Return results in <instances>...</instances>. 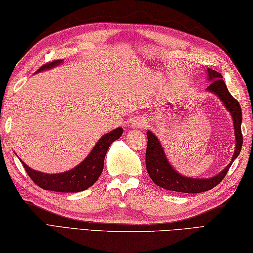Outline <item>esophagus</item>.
Instances as JSON below:
<instances>
[{"instance_id":"34e87169","label":"esophagus","mask_w":253,"mask_h":253,"mask_svg":"<svg viewBox=\"0 0 253 253\" xmlns=\"http://www.w3.org/2000/svg\"><path fill=\"white\" fill-rule=\"evenodd\" d=\"M146 126V120L144 118H136L134 119V120L132 121V126H140V127H143Z\"/></svg>"}]
</instances>
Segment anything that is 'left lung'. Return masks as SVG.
Masks as SVG:
<instances>
[{
  "instance_id": "8db88e82",
  "label": "left lung",
  "mask_w": 253,
  "mask_h": 253,
  "mask_svg": "<svg viewBox=\"0 0 253 253\" xmlns=\"http://www.w3.org/2000/svg\"><path fill=\"white\" fill-rule=\"evenodd\" d=\"M208 79L211 80V84L207 89L209 91L216 93L225 104L226 108L230 111L233 120V126H235V135H236V150L235 154L229 165L220 171L218 175L213 176L211 178H190L178 174L171 166L169 165L168 159L164 154L163 147L161 146L159 140L153 133L147 131V147L145 153V165L147 173H149L152 180L162 188L178 193H187V194H197L211 190L225 178L228 170H229L232 162L239 155L244 137L241 133V122H242V112L239 102L231 96L228 91L227 85L222 80V76L212 70L211 68L207 69Z\"/></svg>"
}]
</instances>
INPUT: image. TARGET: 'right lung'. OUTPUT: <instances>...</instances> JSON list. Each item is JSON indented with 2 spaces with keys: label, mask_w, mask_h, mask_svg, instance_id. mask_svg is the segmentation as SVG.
<instances>
[{
  "label": "right lung",
  "mask_w": 253,
  "mask_h": 253,
  "mask_svg": "<svg viewBox=\"0 0 253 253\" xmlns=\"http://www.w3.org/2000/svg\"><path fill=\"white\" fill-rule=\"evenodd\" d=\"M61 61L63 59L49 61V63L42 65L37 71L54 67V66L60 64ZM122 127H117L116 130L103 135L96 146L93 147V150L90 152V154L83 161V163H80L73 169L65 171V173H41V171L30 169L23 162L22 164L33 182L42 189L59 193L82 192V190L87 189L97 182L99 176L102 173L104 156L107 154L108 149L112 144V142L118 140L122 135Z\"/></svg>",
  "instance_id": "obj_1"
}]
</instances>
